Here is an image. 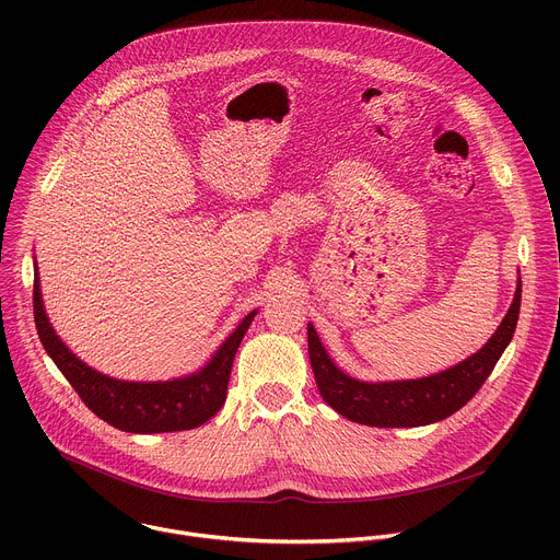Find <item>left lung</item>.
Returning <instances> with one entry per match:
<instances>
[{
  "label": "left lung",
  "mask_w": 560,
  "mask_h": 560,
  "mask_svg": "<svg viewBox=\"0 0 560 560\" xmlns=\"http://www.w3.org/2000/svg\"><path fill=\"white\" fill-rule=\"evenodd\" d=\"M521 310V279L514 301L490 341L465 361L423 378L359 381L346 374L326 352L307 324V354L324 401L341 417L372 428H419L443 421L460 410L481 389L497 361L510 346Z\"/></svg>",
  "instance_id": "8db88e82"
}]
</instances>
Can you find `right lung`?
Instances as JSON below:
<instances>
[{
  "mask_svg": "<svg viewBox=\"0 0 560 560\" xmlns=\"http://www.w3.org/2000/svg\"><path fill=\"white\" fill-rule=\"evenodd\" d=\"M37 270L39 268L35 264L33 307L39 341L74 392L82 396L89 410H93L102 421L130 434L182 432L203 425L221 410L236 348L259 310L244 316V322L228 335L210 361L197 372L168 381H121L97 372L72 354V350L59 339L44 310Z\"/></svg>",
  "mask_w": 560,
  "mask_h": 560,
  "instance_id": "1",
  "label": "right lung"
}]
</instances>
